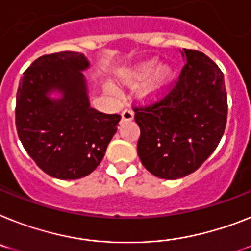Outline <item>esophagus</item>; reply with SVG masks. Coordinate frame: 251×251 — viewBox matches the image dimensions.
I'll return each instance as SVG.
<instances>
[{"label":"esophagus","mask_w":251,"mask_h":251,"mask_svg":"<svg viewBox=\"0 0 251 251\" xmlns=\"http://www.w3.org/2000/svg\"><path fill=\"white\" fill-rule=\"evenodd\" d=\"M121 117H122V121H131L134 119V112H132L131 109H124L121 113Z\"/></svg>","instance_id":"esophagus-1"}]
</instances>
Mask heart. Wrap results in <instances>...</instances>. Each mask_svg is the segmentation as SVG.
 <instances>
[{
	"instance_id": "obj_1",
	"label": "heart",
	"mask_w": 251,
	"mask_h": 251,
	"mask_svg": "<svg viewBox=\"0 0 251 251\" xmlns=\"http://www.w3.org/2000/svg\"><path fill=\"white\" fill-rule=\"evenodd\" d=\"M175 74L176 70L172 65L165 64L158 66V61L151 58L127 69L122 75V80L124 83L131 84L145 78L144 83L139 88V96L143 100H153L165 94L174 81Z\"/></svg>"
}]
</instances>
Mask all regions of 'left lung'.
<instances>
[{
  "label": "left lung",
  "instance_id": "1",
  "mask_svg": "<svg viewBox=\"0 0 251 251\" xmlns=\"http://www.w3.org/2000/svg\"><path fill=\"white\" fill-rule=\"evenodd\" d=\"M177 84L159 102L138 107V154L151 175L176 180L203 165L222 139L227 121L223 73L208 56L184 48Z\"/></svg>",
  "mask_w": 251,
  "mask_h": 251
}]
</instances>
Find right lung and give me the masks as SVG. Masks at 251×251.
Masks as SVG:
<instances>
[{
    "label": "right lung",
    "mask_w": 251,
    "mask_h": 251,
    "mask_svg": "<svg viewBox=\"0 0 251 251\" xmlns=\"http://www.w3.org/2000/svg\"><path fill=\"white\" fill-rule=\"evenodd\" d=\"M89 66L79 52L44 54L25 70L19 84V139L38 167L52 177L88 176L100 166L117 131L121 116L90 107L83 74Z\"/></svg>",
    "instance_id": "obj_1"
}]
</instances>
